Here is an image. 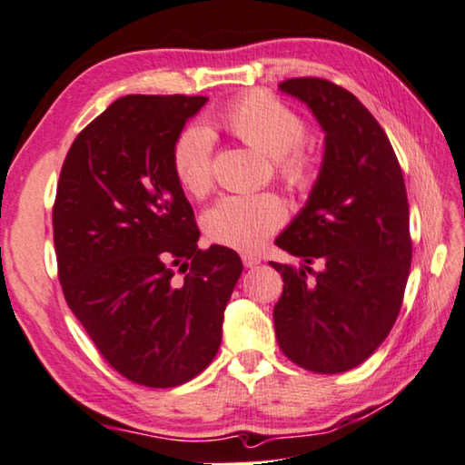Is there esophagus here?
<instances>
[{
    "instance_id": "esophagus-1",
    "label": "esophagus",
    "mask_w": 465,
    "mask_h": 465,
    "mask_svg": "<svg viewBox=\"0 0 465 465\" xmlns=\"http://www.w3.org/2000/svg\"><path fill=\"white\" fill-rule=\"evenodd\" d=\"M242 262H244L246 269H252L256 264H261V256H256L252 252H242Z\"/></svg>"
}]
</instances>
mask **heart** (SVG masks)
Masks as SVG:
<instances>
[{
  "label": "heart",
  "instance_id": "obj_1",
  "mask_svg": "<svg viewBox=\"0 0 465 465\" xmlns=\"http://www.w3.org/2000/svg\"><path fill=\"white\" fill-rule=\"evenodd\" d=\"M233 138L272 157L277 178L290 193L304 196L319 180V153L306 140V122L290 105L264 91L242 94L217 115ZM175 180L188 194L201 198L213 188V134L203 126L183 128L172 149ZM287 211L272 193L227 194L206 211L209 240L235 250H256L285 223Z\"/></svg>",
  "mask_w": 465,
  "mask_h": 465
}]
</instances>
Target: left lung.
<instances>
[{
  "instance_id": "left-lung-1",
  "label": "left lung",
  "mask_w": 465,
  "mask_h": 465,
  "mask_svg": "<svg viewBox=\"0 0 465 465\" xmlns=\"http://www.w3.org/2000/svg\"><path fill=\"white\" fill-rule=\"evenodd\" d=\"M279 88L304 101L327 136L312 194L275 240L304 261L302 269L271 262L283 279L275 335L293 364L337 374L362 364L401 311L411 264L408 194L385 130L350 91L312 76Z\"/></svg>"
}]
</instances>
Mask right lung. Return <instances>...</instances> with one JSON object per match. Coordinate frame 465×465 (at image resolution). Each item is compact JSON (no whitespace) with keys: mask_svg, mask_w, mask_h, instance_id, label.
<instances>
[{"mask_svg":"<svg viewBox=\"0 0 465 465\" xmlns=\"http://www.w3.org/2000/svg\"><path fill=\"white\" fill-rule=\"evenodd\" d=\"M206 101H114L74 138L57 182L64 298L105 362L143 387H178L213 362L242 275L233 250L198 248L194 211L172 169L175 138Z\"/></svg>","mask_w":465,"mask_h":465,"instance_id":"right-lung-1","label":"right lung"}]
</instances>
